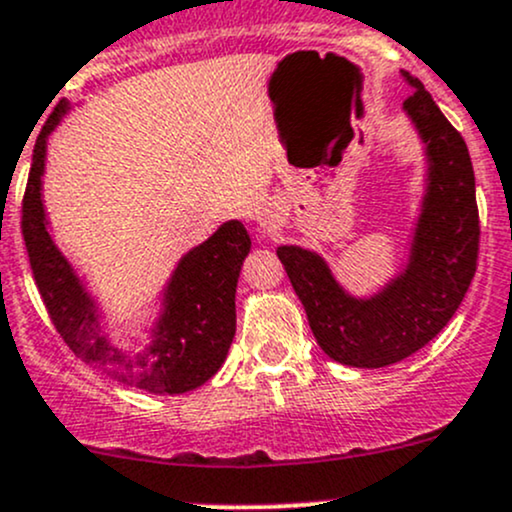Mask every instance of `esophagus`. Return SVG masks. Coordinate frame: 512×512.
<instances>
[{"label": "esophagus", "instance_id": "esophagus-1", "mask_svg": "<svg viewBox=\"0 0 512 512\" xmlns=\"http://www.w3.org/2000/svg\"><path fill=\"white\" fill-rule=\"evenodd\" d=\"M274 230H277V221H272V218H265V221H262V233L272 235Z\"/></svg>", "mask_w": 512, "mask_h": 512}]
</instances>
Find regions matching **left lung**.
I'll return each mask as SVG.
<instances>
[{"label":"left lung","instance_id":"left-lung-1","mask_svg":"<svg viewBox=\"0 0 512 512\" xmlns=\"http://www.w3.org/2000/svg\"><path fill=\"white\" fill-rule=\"evenodd\" d=\"M403 101L428 145L430 184L415 228L406 272L372 299L340 289L316 252L284 245L277 255L289 274L318 345L330 359L376 369L401 362L440 333L462 303L479 260V206L474 167L462 133L445 119L418 77Z\"/></svg>","mask_w":512,"mask_h":512}]
</instances>
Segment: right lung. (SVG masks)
Returning a JSON list of instances; mask_svg holds the SVG:
<instances>
[{"label":"right lung","mask_w":512,"mask_h":512,"mask_svg":"<svg viewBox=\"0 0 512 512\" xmlns=\"http://www.w3.org/2000/svg\"><path fill=\"white\" fill-rule=\"evenodd\" d=\"M65 109L67 104L60 101L38 133L21 201V233L48 316L67 347L111 379L150 393L192 391L221 369L235 338V286L250 252V235L240 221H228L206 243L187 252L167 289L165 313L148 355L138 359L121 355L101 335L92 299L84 294L46 230L41 201L46 138Z\"/></svg>","instance_id":"add662e5"}]
</instances>
